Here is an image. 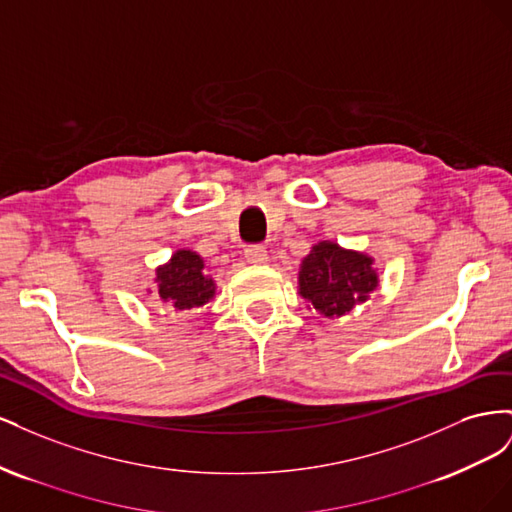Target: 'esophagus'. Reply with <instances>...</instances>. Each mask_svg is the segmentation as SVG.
I'll use <instances>...</instances> for the list:
<instances>
[{"label": "esophagus", "instance_id": "esophagus-1", "mask_svg": "<svg viewBox=\"0 0 512 512\" xmlns=\"http://www.w3.org/2000/svg\"><path fill=\"white\" fill-rule=\"evenodd\" d=\"M245 260L250 262V265H267V250L262 245H250L245 247Z\"/></svg>", "mask_w": 512, "mask_h": 512}]
</instances>
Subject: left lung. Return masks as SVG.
Returning <instances> with one entry per match:
<instances>
[{
  "label": "left lung",
  "instance_id": "obj_1",
  "mask_svg": "<svg viewBox=\"0 0 512 512\" xmlns=\"http://www.w3.org/2000/svg\"><path fill=\"white\" fill-rule=\"evenodd\" d=\"M378 286L376 258L335 241L314 243L299 265L297 290L307 309H316L329 320L344 318L367 303Z\"/></svg>",
  "mask_w": 512,
  "mask_h": 512
}]
</instances>
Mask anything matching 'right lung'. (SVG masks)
<instances>
[{
    "label": "right lung",
    "instance_id": "obj_1",
    "mask_svg": "<svg viewBox=\"0 0 512 512\" xmlns=\"http://www.w3.org/2000/svg\"><path fill=\"white\" fill-rule=\"evenodd\" d=\"M156 297L175 314L207 305L215 299V280L205 271V260L192 250H177L164 265L156 267ZM147 294L151 290L147 288Z\"/></svg>",
    "mask_w": 512,
    "mask_h": 512
}]
</instances>
